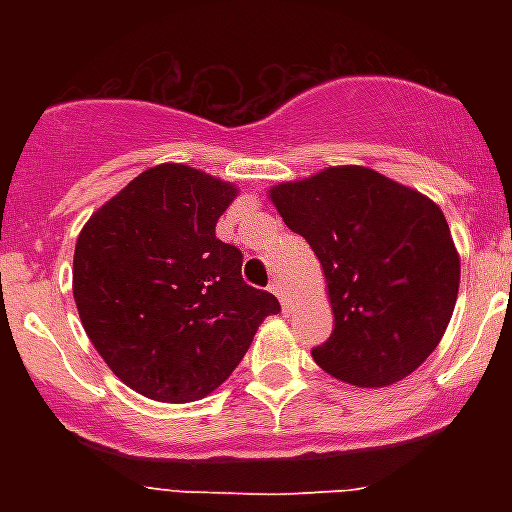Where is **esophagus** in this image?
Returning a JSON list of instances; mask_svg holds the SVG:
<instances>
[{
  "label": "esophagus",
  "mask_w": 512,
  "mask_h": 512,
  "mask_svg": "<svg viewBox=\"0 0 512 512\" xmlns=\"http://www.w3.org/2000/svg\"><path fill=\"white\" fill-rule=\"evenodd\" d=\"M269 289H271V292H274V295H277V300L282 302L284 310H287V292H284L282 282H271V284H269Z\"/></svg>",
  "instance_id": "1"
}]
</instances>
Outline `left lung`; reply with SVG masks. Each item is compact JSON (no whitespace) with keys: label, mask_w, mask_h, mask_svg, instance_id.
I'll list each match as a JSON object with an SVG mask.
<instances>
[{"label":"left lung","mask_w":512,"mask_h":512,"mask_svg":"<svg viewBox=\"0 0 512 512\" xmlns=\"http://www.w3.org/2000/svg\"><path fill=\"white\" fill-rule=\"evenodd\" d=\"M292 233L318 256L333 333L320 369L356 387L415 372L441 341L459 295V253L441 207L366 166H330L271 189Z\"/></svg>","instance_id":"1"}]
</instances>
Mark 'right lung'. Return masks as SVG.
<instances>
[{
	"mask_svg": "<svg viewBox=\"0 0 512 512\" xmlns=\"http://www.w3.org/2000/svg\"><path fill=\"white\" fill-rule=\"evenodd\" d=\"M233 184L182 164L135 176L79 233L81 325L130 390L161 402L210 395L282 307L243 282L241 248L215 235Z\"/></svg>",
	"mask_w": 512,
	"mask_h": 512,
	"instance_id": "1",
	"label": "right lung"
}]
</instances>
